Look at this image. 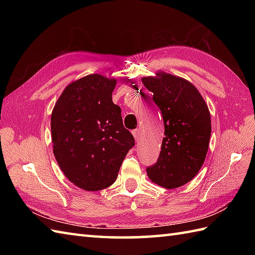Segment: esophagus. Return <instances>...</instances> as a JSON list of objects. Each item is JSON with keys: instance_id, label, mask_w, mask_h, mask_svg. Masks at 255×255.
Masks as SVG:
<instances>
[{"instance_id": "34e87169", "label": "esophagus", "mask_w": 255, "mask_h": 255, "mask_svg": "<svg viewBox=\"0 0 255 255\" xmlns=\"http://www.w3.org/2000/svg\"><path fill=\"white\" fill-rule=\"evenodd\" d=\"M132 134H133L134 139H136L137 141H139V140H140V130H139V129H136V130H133Z\"/></svg>"}]
</instances>
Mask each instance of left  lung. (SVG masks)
I'll return each instance as SVG.
<instances>
[{"label":"left lung","instance_id":"1","mask_svg":"<svg viewBox=\"0 0 255 255\" xmlns=\"http://www.w3.org/2000/svg\"><path fill=\"white\" fill-rule=\"evenodd\" d=\"M153 93L163 117L164 134L159 159L147 167L153 183L177 188L192 181L208 151L211 122L208 106L189 81L163 71L141 79Z\"/></svg>","mask_w":255,"mask_h":255}]
</instances>
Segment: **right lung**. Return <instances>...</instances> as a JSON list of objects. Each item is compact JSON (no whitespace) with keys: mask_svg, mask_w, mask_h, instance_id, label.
<instances>
[{"mask_svg":"<svg viewBox=\"0 0 255 255\" xmlns=\"http://www.w3.org/2000/svg\"><path fill=\"white\" fill-rule=\"evenodd\" d=\"M116 83L97 73L75 80L52 110L53 154L68 180L84 191L111 186L134 145L112 100Z\"/></svg>","mask_w":255,"mask_h":255,"instance_id":"obj_1","label":"right lung"}]
</instances>
